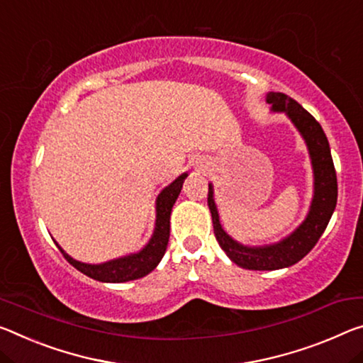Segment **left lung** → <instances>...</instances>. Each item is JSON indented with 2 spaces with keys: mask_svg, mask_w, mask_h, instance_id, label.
Listing matches in <instances>:
<instances>
[{
  "mask_svg": "<svg viewBox=\"0 0 363 363\" xmlns=\"http://www.w3.org/2000/svg\"><path fill=\"white\" fill-rule=\"evenodd\" d=\"M267 101L272 105L273 111H284L291 118L292 123L296 124V128L303 135V139H306L313 164L315 195L307 220L289 238L274 245L244 247L235 242L223 231L216 205L213 202L211 186H208V206L211 211L213 231H215L218 244L221 245V249L226 252V255L238 267L255 269V272L257 269L263 272V269L286 268L302 260L313 249L315 244L318 242L321 234L325 233L337 202V179L335 163H333L331 158L330 143H328L325 132L321 129L318 121L286 94L269 91Z\"/></svg>",
  "mask_w": 363,
  "mask_h": 363,
  "instance_id": "1",
  "label": "left lung"
}]
</instances>
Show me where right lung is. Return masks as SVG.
<instances>
[{
  "instance_id": "obj_1",
  "label": "right lung",
  "mask_w": 363,
  "mask_h": 363,
  "mask_svg": "<svg viewBox=\"0 0 363 363\" xmlns=\"http://www.w3.org/2000/svg\"><path fill=\"white\" fill-rule=\"evenodd\" d=\"M186 177L187 174L179 176L174 182L163 189V192L158 195L157 228H155L150 242H148L145 245V249L140 250L139 254L118 258V260L106 262L101 264H87L74 260V258L69 257L60 245H57V249L61 250V254L65 255L66 260L71 263L74 268H77L80 273L87 274L89 278H94L96 281H103V283H125V281L143 278V276L157 268V264L164 255L169 240L171 210L177 197H179L182 184Z\"/></svg>"
}]
</instances>
